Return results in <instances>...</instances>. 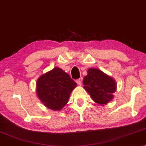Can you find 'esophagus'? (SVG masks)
Returning a JSON list of instances; mask_svg holds the SVG:
<instances>
[{
  "mask_svg": "<svg viewBox=\"0 0 146 146\" xmlns=\"http://www.w3.org/2000/svg\"><path fill=\"white\" fill-rule=\"evenodd\" d=\"M76 82L78 85L80 86L82 84V78H79L76 80Z\"/></svg>",
  "mask_w": 146,
  "mask_h": 146,
  "instance_id": "34e87169",
  "label": "esophagus"
}]
</instances>
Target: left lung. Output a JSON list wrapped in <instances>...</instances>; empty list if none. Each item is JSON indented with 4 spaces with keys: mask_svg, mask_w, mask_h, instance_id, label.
<instances>
[{
    "mask_svg": "<svg viewBox=\"0 0 146 146\" xmlns=\"http://www.w3.org/2000/svg\"><path fill=\"white\" fill-rule=\"evenodd\" d=\"M84 88L90 95L92 99L100 106L106 105L112 100L113 94L117 88V84L112 77L102 71L90 68L83 80Z\"/></svg>",
    "mask_w": 146,
    "mask_h": 146,
    "instance_id": "obj_1",
    "label": "left lung"
}]
</instances>
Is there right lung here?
<instances>
[{
    "label": "right lung",
    "mask_w": 146,
    "mask_h": 146,
    "mask_svg": "<svg viewBox=\"0 0 146 146\" xmlns=\"http://www.w3.org/2000/svg\"><path fill=\"white\" fill-rule=\"evenodd\" d=\"M77 84L58 67L42 74L36 81L37 96L48 108L59 111L68 102Z\"/></svg>",
    "instance_id": "1"
}]
</instances>
